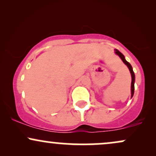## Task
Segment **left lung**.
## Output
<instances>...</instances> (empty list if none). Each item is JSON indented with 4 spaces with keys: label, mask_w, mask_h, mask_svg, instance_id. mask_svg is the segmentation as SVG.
Instances as JSON below:
<instances>
[{
    "label": "left lung",
    "mask_w": 156,
    "mask_h": 156,
    "mask_svg": "<svg viewBox=\"0 0 156 156\" xmlns=\"http://www.w3.org/2000/svg\"><path fill=\"white\" fill-rule=\"evenodd\" d=\"M115 53H117V54L119 55V57H120L121 59L122 60V62H124L125 64H126L127 67H128V69H129L130 74H131V78H132V81H131V98H132V97H133V93H134V82H135V75H134V73L133 71V68H132L131 65H130L129 62H128L126 60H125V56L123 55L122 53H121L120 52L118 51V50H115Z\"/></svg>",
    "instance_id": "8db88e82"
}]
</instances>
